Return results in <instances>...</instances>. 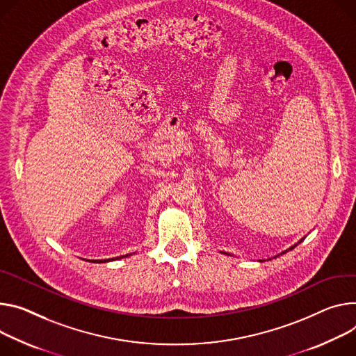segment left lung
Returning a JSON list of instances; mask_svg holds the SVG:
<instances>
[{"label": "left lung", "instance_id": "8db88e82", "mask_svg": "<svg viewBox=\"0 0 356 356\" xmlns=\"http://www.w3.org/2000/svg\"><path fill=\"white\" fill-rule=\"evenodd\" d=\"M305 237H307V236H305ZM305 237H304V238H301V240H300V241H298V243H297V244H294V245H291V247H289V248H286V250H284V251H282V252H280V254H277V255H274V257H273V258H277V257H280V255H282V254H285V252H288V251H291V250H294V248H296V247H297V245H298V244H301V243H302V241H304V240H305ZM220 252H221V254H225V255H230V257H232V255H233V254H230V252H225V251H220ZM233 257H234V255H233ZM270 260H271V258H267V260H258V261H260V263H264V261H270Z\"/></svg>", "mask_w": 356, "mask_h": 356}]
</instances>
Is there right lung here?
Wrapping results in <instances>:
<instances>
[{
	"instance_id": "1",
	"label": "right lung",
	"mask_w": 356,
	"mask_h": 356,
	"mask_svg": "<svg viewBox=\"0 0 356 356\" xmlns=\"http://www.w3.org/2000/svg\"><path fill=\"white\" fill-rule=\"evenodd\" d=\"M132 254H126V255H120V257H115V258H106V260H85V261H92V263H108V261H115V260H120V258L129 257Z\"/></svg>"
}]
</instances>
